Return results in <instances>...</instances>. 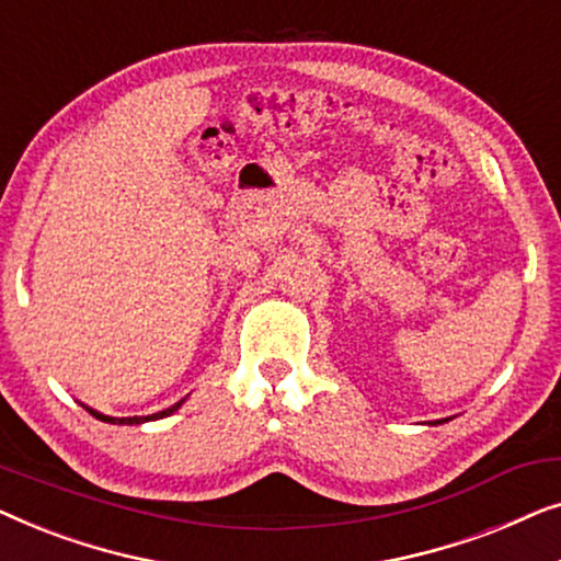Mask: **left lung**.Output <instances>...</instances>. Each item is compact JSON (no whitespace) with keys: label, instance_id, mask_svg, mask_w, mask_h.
I'll list each match as a JSON object with an SVG mask.
<instances>
[{"label":"left lung","instance_id":"8db88e82","mask_svg":"<svg viewBox=\"0 0 561 561\" xmlns=\"http://www.w3.org/2000/svg\"><path fill=\"white\" fill-rule=\"evenodd\" d=\"M436 424H442V421H436Z\"/></svg>","mask_w":561,"mask_h":561}]
</instances>
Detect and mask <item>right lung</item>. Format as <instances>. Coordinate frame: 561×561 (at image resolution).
<instances>
[{
  "label": "right lung",
  "instance_id": "add662e5",
  "mask_svg": "<svg viewBox=\"0 0 561 561\" xmlns=\"http://www.w3.org/2000/svg\"><path fill=\"white\" fill-rule=\"evenodd\" d=\"M181 403L183 401H179L175 405H171V409H165V411H158V413H152V416H133V419H114V416H104V413H99V411H94V409H87L91 411V416H96L99 421H110V424H142V421H156V419H163V416H171L173 411H179L181 409Z\"/></svg>",
  "mask_w": 561,
  "mask_h": 561
}]
</instances>
